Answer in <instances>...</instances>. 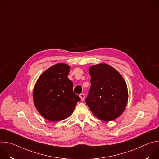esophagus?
<instances>
[{
	"instance_id": "1",
	"label": "esophagus",
	"mask_w": 159,
	"mask_h": 159,
	"mask_svg": "<svg viewBox=\"0 0 159 159\" xmlns=\"http://www.w3.org/2000/svg\"><path fill=\"white\" fill-rule=\"evenodd\" d=\"M79 96H80V98L82 101H84V99H85V95L84 94H80Z\"/></svg>"
}]
</instances>
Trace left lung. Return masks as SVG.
<instances>
[{"label": "left lung", "instance_id": "1", "mask_svg": "<svg viewBox=\"0 0 159 159\" xmlns=\"http://www.w3.org/2000/svg\"><path fill=\"white\" fill-rule=\"evenodd\" d=\"M90 88L85 102L97 118L109 121L121 116L127 104L126 82L111 66L100 63L90 67Z\"/></svg>", "mask_w": 159, "mask_h": 159}]
</instances>
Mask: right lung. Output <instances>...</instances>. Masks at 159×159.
I'll return each instance as SVG.
<instances>
[{
  "label": "right lung",
  "mask_w": 159,
  "mask_h": 159,
  "mask_svg": "<svg viewBox=\"0 0 159 159\" xmlns=\"http://www.w3.org/2000/svg\"><path fill=\"white\" fill-rule=\"evenodd\" d=\"M70 66L58 63L45 70L38 78L34 90L33 101L40 115L54 122L70 116L79 96L73 91V82L68 78Z\"/></svg>",
  "instance_id": "obj_1"
}]
</instances>
